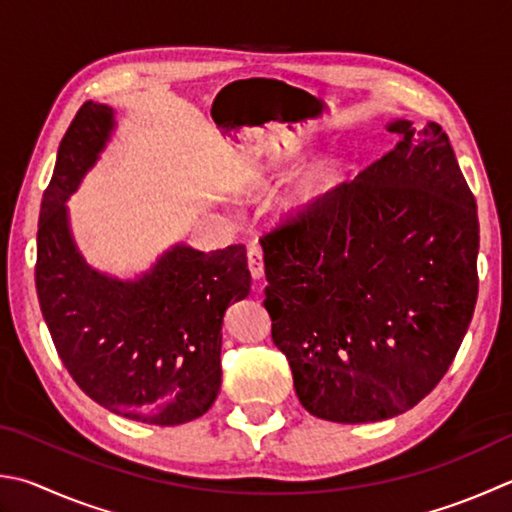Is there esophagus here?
Returning <instances> with one entry per match:
<instances>
[{"label":"esophagus","instance_id":"esophagus-1","mask_svg":"<svg viewBox=\"0 0 512 512\" xmlns=\"http://www.w3.org/2000/svg\"><path fill=\"white\" fill-rule=\"evenodd\" d=\"M247 265H249V272H252V276L256 278V281H260V278L265 276L263 249H260V247L249 249V252H247Z\"/></svg>","mask_w":512,"mask_h":512}]
</instances>
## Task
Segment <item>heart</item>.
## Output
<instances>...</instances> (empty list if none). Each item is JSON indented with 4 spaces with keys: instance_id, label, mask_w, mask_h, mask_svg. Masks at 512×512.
<instances>
[{
    "instance_id": "1",
    "label": "heart",
    "mask_w": 512,
    "mask_h": 512,
    "mask_svg": "<svg viewBox=\"0 0 512 512\" xmlns=\"http://www.w3.org/2000/svg\"><path fill=\"white\" fill-rule=\"evenodd\" d=\"M332 185V169L327 167H316L307 176L298 182L292 194L287 196L283 202L287 211H298L312 205L318 198H321L327 189Z\"/></svg>"
}]
</instances>
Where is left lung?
Returning <instances> with one entry per match:
<instances>
[{"mask_svg":"<svg viewBox=\"0 0 512 512\" xmlns=\"http://www.w3.org/2000/svg\"><path fill=\"white\" fill-rule=\"evenodd\" d=\"M260 238L272 339L303 408L368 423L448 372L477 303V202L437 122Z\"/></svg>","mask_w":512,"mask_h":512,"instance_id":"left-lung-1","label":"left lung"}]
</instances>
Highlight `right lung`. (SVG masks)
Wrapping results in <instances>:
<instances>
[{
	"label": "right lung",
	"instance_id": "1",
	"mask_svg": "<svg viewBox=\"0 0 512 512\" xmlns=\"http://www.w3.org/2000/svg\"><path fill=\"white\" fill-rule=\"evenodd\" d=\"M115 127L113 109L84 102L57 149L37 225L35 287L64 368L84 394L122 417L178 426L218 397L223 316L252 285L245 245H176L136 281L95 272L77 252L64 202Z\"/></svg>",
	"mask_w": 512,
	"mask_h": 512
}]
</instances>
